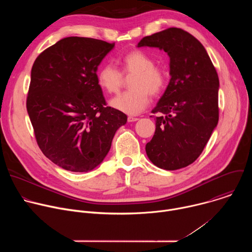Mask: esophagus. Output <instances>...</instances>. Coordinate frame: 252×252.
I'll use <instances>...</instances> for the list:
<instances>
[{
    "label": "esophagus",
    "instance_id": "obj_1",
    "mask_svg": "<svg viewBox=\"0 0 252 252\" xmlns=\"http://www.w3.org/2000/svg\"><path fill=\"white\" fill-rule=\"evenodd\" d=\"M136 121H138L137 118H134V117H128V118H127V122H129V123H131V122H136Z\"/></svg>",
    "mask_w": 252,
    "mask_h": 252
}]
</instances>
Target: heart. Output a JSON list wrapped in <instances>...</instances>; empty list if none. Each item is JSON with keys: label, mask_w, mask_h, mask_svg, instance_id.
<instances>
[{"label": "heart", "mask_w": 252, "mask_h": 252, "mask_svg": "<svg viewBox=\"0 0 252 252\" xmlns=\"http://www.w3.org/2000/svg\"><path fill=\"white\" fill-rule=\"evenodd\" d=\"M120 70L111 63L103 64L97 71V84L110 94H118L123 86L124 77L130 78L126 92L111 100L114 109L127 114L137 115L150 102V94L157 96L166 87L165 71L156 66V61L140 50L131 51L118 61Z\"/></svg>", "instance_id": "1"}]
</instances>
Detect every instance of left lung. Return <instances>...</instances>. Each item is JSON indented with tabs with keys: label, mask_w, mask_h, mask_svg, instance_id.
I'll list each match as a JSON object with an SVG mask.
<instances>
[{
	"label": "left lung",
	"mask_w": 252,
	"mask_h": 252,
	"mask_svg": "<svg viewBox=\"0 0 252 252\" xmlns=\"http://www.w3.org/2000/svg\"><path fill=\"white\" fill-rule=\"evenodd\" d=\"M159 48L169 56V84L153 114L156 131L146 146L151 161L175 170L201 155L219 123L220 80L201 43L189 32L168 28L142 38L137 47Z\"/></svg>",
	"instance_id": "obj_1"
}]
</instances>
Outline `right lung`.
<instances>
[{
	"label": "right lung",
	"instance_id": "right-lung-1",
	"mask_svg": "<svg viewBox=\"0 0 252 252\" xmlns=\"http://www.w3.org/2000/svg\"><path fill=\"white\" fill-rule=\"evenodd\" d=\"M115 43L68 37L35 59L27 111L35 140L55 164L75 172L97 166L126 114L106 106L96 69Z\"/></svg>",
	"mask_w": 252,
	"mask_h": 252
}]
</instances>
